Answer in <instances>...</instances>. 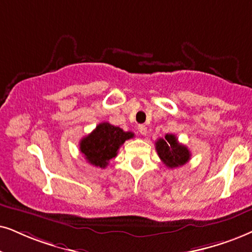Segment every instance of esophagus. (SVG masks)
I'll return each instance as SVG.
<instances>
[{
    "instance_id": "esophagus-1",
    "label": "esophagus",
    "mask_w": 252,
    "mask_h": 252,
    "mask_svg": "<svg viewBox=\"0 0 252 252\" xmlns=\"http://www.w3.org/2000/svg\"><path fill=\"white\" fill-rule=\"evenodd\" d=\"M138 131L141 135L145 136L148 133V128H146V126H144V124H141V126H138Z\"/></svg>"
}]
</instances>
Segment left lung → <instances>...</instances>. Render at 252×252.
I'll use <instances>...</instances> for the list:
<instances>
[{
	"label": "left lung",
	"instance_id": "1",
	"mask_svg": "<svg viewBox=\"0 0 252 252\" xmlns=\"http://www.w3.org/2000/svg\"><path fill=\"white\" fill-rule=\"evenodd\" d=\"M156 150L159 158L168 168L183 166L190 159V152L187 146L180 144L178 138L172 133H166L165 138L156 142Z\"/></svg>",
	"mask_w": 252,
	"mask_h": 252
}]
</instances>
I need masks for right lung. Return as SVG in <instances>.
<instances>
[{
  "label": "right lung",
  "mask_w": 252,
  "mask_h": 252,
  "mask_svg": "<svg viewBox=\"0 0 252 252\" xmlns=\"http://www.w3.org/2000/svg\"><path fill=\"white\" fill-rule=\"evenodd\" d=\"M132 137L133 132L103 122L81 139L80 151L89 164L104 168L111 158L116 157L121 145Z\"/></svg>",
  "instance_id": "add662e5"
}]
</instances>
